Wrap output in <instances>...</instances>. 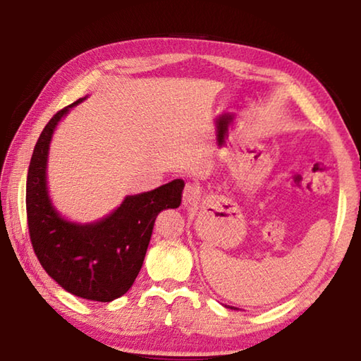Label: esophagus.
I'll list each match as a JSON object with an SVG mask.
<instances>
[{"label": "esophagus", "instance_id": "obj_1", "mask_svg": "<svg viewBox=\"0 0 361 361\" xmlns=\"http://www.w3.org/2000/svg\"><path fill=\"white\" fill-rule=\"evenodd\" d=\"M200 199V189L195 185H186L185 191H183V205L188 210H195L197 209Z\"/></svg>", "mask_w": 361, "mask_h": 361}]
</instances>
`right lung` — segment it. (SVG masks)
<instances>
[{"label": "right lung", "instance_id": "add662e5", "mask_svg": "<svg viewBox=\"0 0 361 361\" xmlns=\"http://www.w3.org/2000/svg\"><path fill=\"white\" fill-rule=\"evenodd\" d=\"M79 102L82 99L54 114L36 142L27 176L28 232L49 277L71 295L109 302L126 295L135 282L156 216L166 209H178L185 181L173 180L152 191L127 195L97 223L65 219L47 194V154L59 121Z\"/></svg>", "mask_w": 361, "mask_h": 361}]
</instances>
